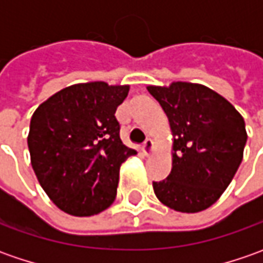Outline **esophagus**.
I'll return each mask as SVG.
<instances>
[{"label": "esophagus", "mask_w": 263, "mask_h": 263, "mask_svg": "<svg viewBox=\"0 0 263 263\" xmlns=\"http://www.w3.org/2000/svg\"><path fill=\"white\" fill-rule=\"evenodd\" d=\"M152 151H154V140L152 139H146L145 143H143V146H142V152L145 155H151Z\"/></svg>", "instance_id": "34e87169"}]
</instances>
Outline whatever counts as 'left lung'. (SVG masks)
Wrapping results in <instances>:
<instances>
[{"instance_id": "8db88e82", "label": "left lung", "mask_w": 263, "mask_h": 263, "mask_svg": "<svg viewBox=\"0 0 263 263\" xmlns=\"http://www.w3.org/2000/svg\"><path fill=\"white\" fill-rule=\"evenodd\" d=\"M165 111L174 136L173 168L154 181L157 197L178 212L215 203L231 183L248 140L243 117L226 98L196 83L147 86Z\"/></svg>"}]
</instances>
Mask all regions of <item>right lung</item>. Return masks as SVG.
I'll return each instance as SVG.
<instances>
[{
    "label": "right lung",
    "instance_id": "obj_1",
    "mask_svg": "<svg viewBox=\"0 0 263 263\" xmlns=\"http://www.w3.org/2000/svg\"><path fill=\"white\" fill-rule=\"evenodd\" d=\"M128 86L90 82L68 86L37 106L27 137L42 189L61 211L89 217L109 206L120 167L137 152L120 139L116 111Z\"/></svg>",
    "mask_w": 263,
    "mask_h": 263
}]
</instances>
